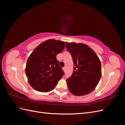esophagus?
Masks as SVG:
<instances>
[{"mask_svg": "<svg viewBox=\"0 0 125 125\" xmlns=\"http://www.w3.org/2000/svg\"><path fill=\"white\" fill-rule=\"evenodd\" d=\"M63 70L64 71H65L66 70V67H63Z\"/></svg>", "mask_w": 125, "mask_h": 125, "instance_id": "obj_1", "label": "esophagus"}]
</instances>
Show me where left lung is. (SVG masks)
<instances>
[{
	"label": "left lung",
	"instance_id": "1",
	"mask_svg": "<svg viewBox=\"0 0 125 125\" xmlns=\"http://www.w3.org/2000/svg\"><path fill=\"white\" fill-rule=\"evenodd\" d=\"M66 47L74 65L73 74L66 80L68 89L74 95H86L95 89L101 78L100 59L86 45L67 42Z\"/></svg>",
	"mask_w": 125,
	"mask_h": 125
}]
</instances>
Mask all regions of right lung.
Here are the masks:
<instances>
[{"label":"right lung","mask_w":125,"mask_h":125,"mask_svg":"<svg viewBox=\"0 0 125 125\" xmlns=\"http://www.w3.org/2000/svg\"><path fill=\"white\" fill-rule=\"evenodd\" d=\"M65 45L59 40H48L40 44L30 55L25 71L29 83L34 89L47 92L57 84L64 73L56 55L63 51Z\"/></svg>","instance_id":"1"}]
</instances>
